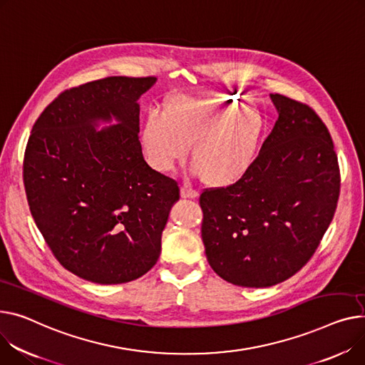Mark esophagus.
Here are the masks:
<instances>
[{
    "label": "esophagus",
    "mask_w": 365,
    "mask_h": 365,
    "mask_svg": "<svg viewBox=\"0 0 365 365\" xmlns=\"http://www.w3.org/2000/svg\"><path fill=\"white\" fill-rule=\"evenodd\" d=\"M180 197L185 198V200H197L200 197V193L197 190L187 187V186H183L180 189Z\"/></svg>",
    "instance_id": "esophagus-1"
}]
</instances>
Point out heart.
Wrapping results in <instances>:
<instances>
[{"instance_id":"obj_1","label":"heart","mask_w":365,"mask_h":365,"mask_svg":"<svg viewBox=\"0 0 365 365\" xmlns=\"http://www.w3.org/2000/svg\"><path fill=\"white\" fill-rule=\"evenodd\" d=\"M265 121L261 111L226 95H172L160 118L145 121L142 140L151 164L167 172L190 147L201 182L226 187L244 178L259 150Z\"/></svg>"}]
</instances>
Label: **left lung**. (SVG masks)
<instances>
[{
  "label": "left lung",
  "mask_w": 365,
  "mask_h": 365,
  "mask_svg": "<svg viewBox=\"0 0 365 365\" xmlns=\"http://www.w3.org/2000/svg\"><path fill=\"white\" fill-rule=\"evenodd\" d=\"M279 118L250 172L200 197L211 269L229 283L269 287L317 251L341 193L333 140L311 107L270 93Z\"/></svg>",
  "instance_id": "1"
}]
</instances>
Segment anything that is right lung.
<instances>
[{
  "label": "right lung",
  "instance_id": "1",
  "mask_svg": "<svg viewBox=\"0 0 365 365\" xmlns=\"http://www.w3.org/2000/svg\"><path fill=\"white\" fill-rule=\"evenodd\" d=\"M155 81L111 76L61 92L24 151L23 183L39 232L64 269L92 283L150 272L180 198L178 182L142 155L138 100ZM113 116L117 125L96 130Z\"/></svg>",
  "mask_w": 365,
  "mask_h": 365
}]
</instances>
